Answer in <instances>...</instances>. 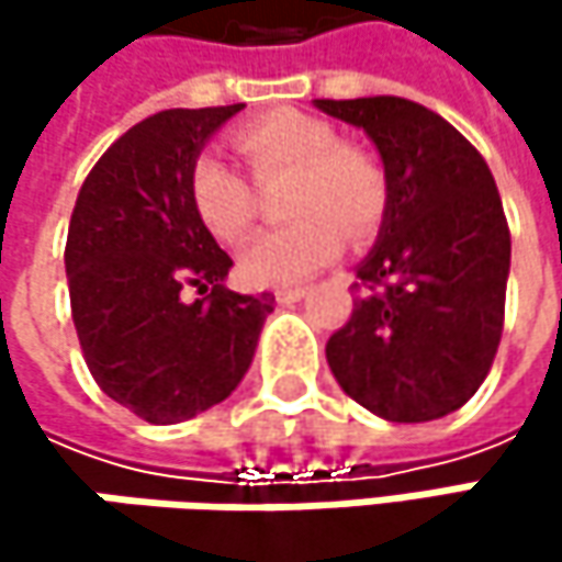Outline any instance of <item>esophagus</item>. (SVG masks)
I'll use <instances>...</instances> for the list:
<instances>
[{"mask_svg":"<svg viewBox=\"0 0 562 562\" xmlns=\"http://www.w3.org/2000/svg\"><path fill=\"white\" fill-rule=\"evenodd\" d=\"M305 285H285V289H277V302L282 305H292V302H299V299H305Z\"/></svg>","mask_w":562,"mask_h":562,"instance_id":"obj_1","label":"esophagus"}]
</instances>
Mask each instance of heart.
I'll return each mask as SVG.
<instances>
[{
    "label": "heart",
    "instance_id": "obj_1",
    "mask_svg": "<svg viewBox=\"0 0 562 562\" xmlns=\"http://www.w3.org/2000/svg\"><path fill=\"white\" fill-rule=\"evenodd\" d=\"M234 146L260 184L289 175L285 214L299 217L280 231L260 234L240 254V277L250 285H292L328 267L345 244L368 237L387 207V178L358 146L338 143L328 120L299 110H273L244 123ZM188 198L201 227L237 244L257 214V198L247 178L221 156L204 153L188 171Z\"/></svg>",
    "mask_w": 562,
    "mask_h": 562
}]
</instances>
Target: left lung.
Segmentation results:
<instances>
[{"label":"left lung","mask_w":562,"mask_h":562,"mask_svg":"<svg viewBox=\"0 0 562 562\" xmlns=\"http://www.w3.org/2000/svg\"><path fill=\"white\" fill-rule=\"evenodd\" d=\"M368 133L387 207L358 267L364 295L325 358L341 391L391 423L439 419L492 371L510 270L502 194L479 149L403 97L315 100Z\"/></svg>","instance_id":"left-lung-1"}]
</instances>
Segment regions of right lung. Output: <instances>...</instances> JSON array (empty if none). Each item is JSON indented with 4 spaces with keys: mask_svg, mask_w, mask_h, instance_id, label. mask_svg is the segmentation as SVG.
I'll return each instance as SVG.
<instances>
[{
    "mask_svg": "<svg viewBox=\"0 0 562 562\" xmlns=\"http://www.w3.org/2000/svg\"><path fill=\"white\" fill-rule=\"evenodd\" d=\"M244 110H162L123 133L87 175L64 270L83 361L100 391L169 426L227 400L250 371L273 295H240L234 260L201 227L188 171ZM191 284L201 300L180 292Z\"/></svg>",
    "mask_w": 562,
    "mask_h": 562,
    "instance_id": "add662e5",
    "label": "right lung"
}]
</instances>
